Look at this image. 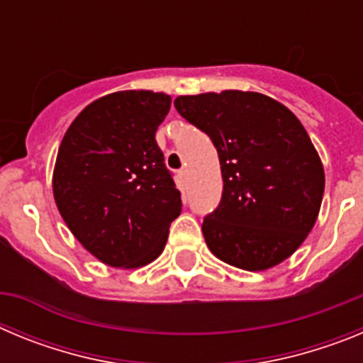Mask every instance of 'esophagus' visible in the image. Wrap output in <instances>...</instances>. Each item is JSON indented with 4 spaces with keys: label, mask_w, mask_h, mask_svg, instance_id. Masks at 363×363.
Segmentation results:
<instances>
[{
    "label": "esophagus",
    "mask_w": 363,
    "mask_h": 363,
    "mask_svg": "<svg viewBox=\"0 0 363 363\" xmlns=\"http://www.w3.org/2000/svg\"><path fill=\"white\" fill-rule=\"evenodd\" d=\"M178 178H179V185H182V189L187 187V171H185V169H182V171L178 172Z\"/></svg>",
    "instance_id": "34e87169"
}]
</instances>
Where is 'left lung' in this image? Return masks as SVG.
<instances>
[{
    "instance_id": "8db88e82",
    "label": "left lung",
    "mask_w": 363,
    "mask_h": 363,
    "mask_svg": "<svg viewBox=\"0 0 363 363\" xmlns=\"http://www.w3.org/2000/svg\"><path fill=\"white\" fill-rule=\"evenodd\" d=\"M174 107L213 140L220 158L221 200L201 225L211 252L245 271L289 258L313 229L325 187L300 120L259 92L178 96Z\"/></svg>"
}]
</instances>
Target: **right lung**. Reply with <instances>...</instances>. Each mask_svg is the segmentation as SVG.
<instances>
[{
	"label": "right lung",
	"mask_w": 363,
	"mask_h": 363,
	"mask_svg": "<svg viewBox=\"0 0 363 363\" xmlns=\"http://www.w3.org/2000/svg\"><path fill=\"white\" fill-rule=\"evenodd\" d=\"M169 108L163 92H112L79 112L57 150V211L86 251L111 267L154 262L182 213L154 138Z\"/></svg>",
	"instance_id": "right-lung-1"
}]
</instances>
